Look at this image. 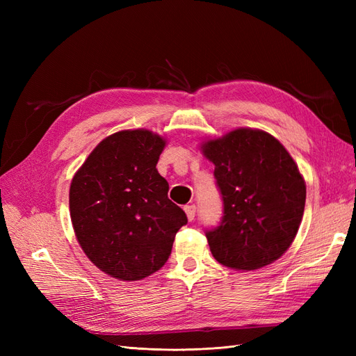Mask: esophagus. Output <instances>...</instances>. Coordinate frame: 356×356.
I'll use <instances>...</instances> for the list:
<instances>
[{"label":"esophagus","instance_id":"obj_1","mask_svg":"<svg viewBox=\"0 0 356 356\" xmlns=\"http://www.w3.org/2000/svg\"><path fill=\"white\" fill-rule=\"evenodd\" d=\"M184 211L187 213L188 221L195 220V217H196V207H195V204H187V207H184Z\"/></svg>","mask_w":356,"mask_h":356}]
</instances>
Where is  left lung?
<instances>
[{
	"instance_id": "1",
	"label": "left lung",
	"mask_w": 356,
	"mask_h": 356,
	"mask_svg": "<svg viewBox=\"0 0 356 356\" xmlns=\"http://www.w3.org/2000/svg\"><path fill=\"white\" fill-rule=\"evenodd\" d=\"M215 165L224 215L207 239L215 260L236 270L276 261L303 218L306 184L293 157L270 134L241 127L202 145Z\"/></svg>"
}]
</instances>
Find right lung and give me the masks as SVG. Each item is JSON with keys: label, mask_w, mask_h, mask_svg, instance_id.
Instances as JSON below:
<instances>
[{"label": "right lung", "mask_w": 356, "mask_h": 356, "mask_svg": "<svg viewBox=\"0 0 356 356\" xmlns=\"http://www.w3.org/2000/svg\"><path fill=\"white\" fill-rule=\"evenodd\" d=\"M165 144L145 129L113 134L71 182V221L81 250L120 281H141L163 267L177 232L187 224L156 169Z\"/></svg>", "instance_id": "1"}]
</instances>
